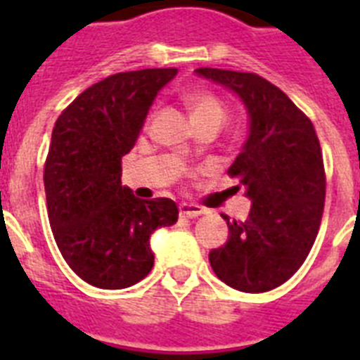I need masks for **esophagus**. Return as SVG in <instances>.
Segmentation results:
<instances>
[{
	"label": "esophagus",
	"instance_id": "obj_1",
	"mask_svg": "<svg viewBox=\"0 0 360 360\" xmlns=\"http://www.w3.org/2000/svg\"><path fill=\"white\" fill-rule=\"evenodd\" d=\"M203 207L200 205H195V203H182L180 205V214L186 216V218H196V216L203 214Z\"/></svg>",
	"mask_w": 360,
	"mask_h": 360
}]
</instances>
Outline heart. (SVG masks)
I'll return each instance as SVG.
<instances>
[{"label":"heart","mask_w":360,"mask_h":360,"mask_svg":"<svg viewBox=\"0 0 360 360\" xmlns=\"http://www.w3.org/2000/svg\"><path fill=\"white\" fill-rule=\"evenodd\" d=\"M184 103L189 108L191 119L198 124L212 122L218 124V128L224 124L227 110H225L224 101L218 95L211 94L207 90H189L184 94Z\"/></svg>","instance_id":"1"}]
</instances>
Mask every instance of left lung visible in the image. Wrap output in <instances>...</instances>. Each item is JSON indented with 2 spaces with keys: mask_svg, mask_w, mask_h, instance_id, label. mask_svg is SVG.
I'll return each instance as SVG.
<instances>
[{
  "mask_svg": "<svg viewBox=\"0 0 360 360\" xmlns=\"http://www.w3.org/2000/svg\"><path fill=\"white\" fill-rule=\"evenodd\" d=\"M236 91L250 115L243 151L229 167L252 200L247 219L227 214L229 240L211 250L214 274L247 294L274 290L303 265L319 232L326 195L323 153L311 120L278 86L250 72L198 68Z\"/></svg>",
  "mask_w": 360,
  "mask_h": 360,
  "instance_id": "left-lung-1",
  "label": "left lung"
}]
</instances>
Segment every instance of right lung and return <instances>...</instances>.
I'll use <instances>...</instances> for the list:
<instances>
[{
	"instance_id": "add662e5",
	"label": "right lung",
	"mask_w": 360,
	"mask_h": 360,
	"mask_svg": "<svg viewBox=\"0 0 360 360\" xmlns=\"http://www.w3.org/2000/svg\"><path fill=\"white\" fill-rule=\"evenodd\" d=\"M176 68L120 72L63 110L44 162L50 227L65 262L86 283L119 290L142 281L155 256L149 236L176 224L169 198L141 200L122 187V157Z\"/></svg>"
}]
</instances>
